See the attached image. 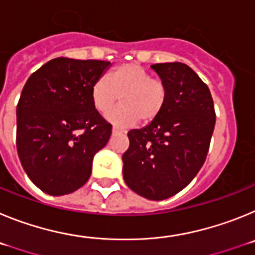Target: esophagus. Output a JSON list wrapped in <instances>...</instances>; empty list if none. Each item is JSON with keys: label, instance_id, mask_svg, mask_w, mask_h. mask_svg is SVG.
<instances>
[{"label": "esophagus", "instance_id": "esophagus-1", "mask_svg": "<svg viewBox=\"0 0 255 255\" xmlns=\"http://www.w3.org/2000/svg\"><path fill=\"white\" fill-rule=\"evenodd\" d=\"M117 131H120V130H119V129H117V128H115V126H114V128H112V132H114V134H115V132H117Z\"/></svg>", "mask_w": 255, "mask_h": 255}]
</instances>
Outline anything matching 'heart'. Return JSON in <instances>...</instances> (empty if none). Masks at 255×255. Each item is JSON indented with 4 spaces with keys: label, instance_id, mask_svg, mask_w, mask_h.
Wrapping results in <instances>:
<instances>
[{
    "label": "heart",
    "instance_id": "obj_1",
    "mask_svg": "<svg viewBox=\"0 0 255 255\" xmlns=\"http://www.w3.org/2000/svg\"><path fill=\"white\" fill-rule=\"evenodd\" d=\"M121 97L122 105L107 120L117 128H128L138 120L147 124L163 111L167 102V85L159 78L150 76L138 64H124L114 69L107 78L97 79L91 88L92 105L106 115Z\"/></svg>",
    "mask_w": 255,
    "mask_h": 255
}]
</instances>
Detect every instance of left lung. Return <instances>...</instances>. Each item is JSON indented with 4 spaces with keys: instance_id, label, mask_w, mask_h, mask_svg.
Here are the masks:
<instances>
[{
    "instance_id": "8db88e82",
    "label": "left lung",
    "mask_w": 255,
    "mask_h": 255,
    "mask_svg": "<svg viewBox=\"0 0 255 255\" xmlns=\"http://www.w3.org/2000/svg\"><path fill=\"white\" fill-rule=\"evenodd\" d=\"M167 85L163 111L149 125L128 132L123 154L126 185L150 200H163L185 188L206 161L216 114L208 87L185 64L152 65Z\"/></svg>"
}]
</instances>
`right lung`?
Masks as SVG:
<instances>
[{
  "label": "right lung",
  "mask_w": 255,
  "mask_h": 255,
  "mask_svg": "<svg viewBox=\"0 0 255 255\" xmlns=\"http://www.w3.org/2000/svg\"><path fill=\"white\" fill-rule=\"evenodd\" d=\"M110 62L57 57L31 74L16 107V148L35 186L65 195L91 177L112 126L92 105L91 88Z\"/></svg>",
  "instance_id": "right-lung-1"
}]
</instances>
